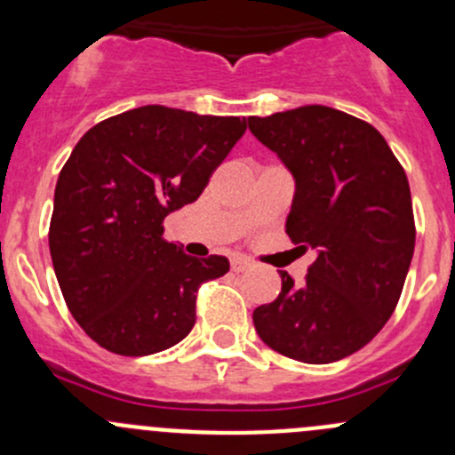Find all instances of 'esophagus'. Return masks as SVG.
I'll list each match as a JSON object with an SVG mask.
<instances>
[{"label": "esophagus", "instance_id": "1", "mask_svg": "<svg viewBox=\"0 0 455 455\" xmlns=\"http://www.w3.org/2000/svg\"><path fill=\"white\" fill-rule=\"evenodd\" d=\"M251 268V259H246V257L242 255H235L231 259V270L233 273H244V270Z\"/></svg>", "mask_w": 455, "mask_h": 455}]
</instances>
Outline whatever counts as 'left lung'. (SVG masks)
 <instances>
[{
	"instance_id": "8db88e82",
	"label": "left lung",
	"mask_w": 455,
	"mask_h": 455,
	"mask_svg": "<svg viewBox=\"0 0 455 455\" xmlns=\"http://www.w3.org/2000/svg\"><path fill=\"white\" fill-rule=\"evenodd\" d=\"M249 130L295 176L286 233L316 249L301 286L253 313L261 341L301 363L355 355L387 323L401 299L416 244L405 169L361 118L325 105L251 116Z\"/></svg>"
}]
</instances>
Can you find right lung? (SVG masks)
<instances>
[{
    "instance_id": "1",
    "label": "right lung",
    "mask_w": 455,
    "mask_h": 455,
    "mask_svg": "<svg viewBox=\"0 0 455 455\" xmlns=\"http://www.w3.org/2000/svg\"><path fill=\"white\" fill-rule=\"evenodd\" d=\"M246 118L145 105L105 118L59 173L50 255L63 299L92 341L123 356L167 350L196 323L198 288L228 259H196L163 237L244 136Z\"/></svg>"
}]
</instances>
